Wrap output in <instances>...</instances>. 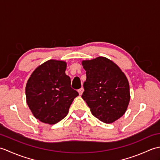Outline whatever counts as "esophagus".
<instances>
[{
    "label": "esophagus",
    "mask_w": 160,
    "mask_h": 160,
    "mask_svg": "<svg viewBox=\"0 0 160 160\" xmlns=\"http://www.w3.org/2000/svg\"><path fill=\"white\" fill-rule=\"evenodd\" d=\"M83 91H84V89H83V88H81V89H80L79 90H78V93H79L80 96H81V95L82 94Z\"/></svg>",
    "instance_id": "34e87169"
}]
</instances>
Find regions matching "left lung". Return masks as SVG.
Segmentation results:
<instances>
[{
    "mask_svg": "<svg viewBox=\"0 0 160 160\" xmlns=\"http://www.w3.org/2000/svg\"><path fill=\"white\" fill-rule=\"evenodd\" d=\"M82 64L87 74L82 99L95 117L106 124L113 123L125 113L130 102L127 76L105 57L82 60Z\"/></svg>",
    "mask_w": 160,
    "mask_h": 160,
    "instance_id": "1",
    "label": "left lung"
}]
</instances>
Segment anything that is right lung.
<instances>
[{
  "label": "right lung",
  "instance_id": "1",
  "mask_svg": "<svg viewBox=\"0 0 160 160\" xmlns=\"http://www.w3.org/2000/svg\"><path fill=\"white\" fill-rule=\"evenodd\" d=\"M66 69L64 61L47 60L36 68L27 82V104L33 116L43 123L55 124L62 120L78 96L71 87Z\"/></svg>",
  "mask_w": 160,
  "mask_h": 160
}]
</instances>
